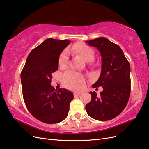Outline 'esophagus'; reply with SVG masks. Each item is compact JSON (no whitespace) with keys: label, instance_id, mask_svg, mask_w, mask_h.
<instances>
[{"label":"esophagus","instance_id":"34e87169","mask_svg":"<svg viewBox=\"0 0 149 149\" xmlns=\"http://www.w3.org/2000/svg\"><path fill=\"white\" fill-rule=\"evenodd\" d=\"M80 94H81V93H74V97H76V96H79Z\"/></svg>","mask_w":149,"mask_h":149}]
</instances>
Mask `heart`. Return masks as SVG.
Returning a JSON list of instances; mask_svg holds the SVG:
<instances>
[{"label":"heart","instance_id":"obj_1","mask_svg":"<svg viewBox=\"0 0 149 149\" xmlns=\"http://www.w3.org/2000/svg\"><path fill=\"white\" fill-rule=\"evenodd\" d=\"M67 52H70L79 56L84 61L91 62L94 58V51L93 49L83 43H76L72 45ZM68 63V57L67 53L64 51L58 58V66L61 68H66ZM64 85L72 90H80L85 85V80L81 75L73 71L66 72L63 76Z\"/></svg>","mask_w":149,"mask_h":149}]
</instances>
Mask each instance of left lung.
Masks as SVG:
<instances>
[{
	"label": "left lung",
	"instance_id": "8db88e82",
	"mask_svg": "<svg viewBox=\"0 0 149 149\" xmlns=\"http://www.w3.org/2000/svg\"><path fill=\"white\" fill-rule=\"evenodd\" d=\"M98 49L102 56V70L93 88L102 86L97 95L90 92L91 101L86 105V113L95 120L105 121L117 117L126 107L130 94V66L118 45L104 37L86 41Z\"/></svg>",
	"mask_w": 149,
	"mask_h": 149
}]
</instances>
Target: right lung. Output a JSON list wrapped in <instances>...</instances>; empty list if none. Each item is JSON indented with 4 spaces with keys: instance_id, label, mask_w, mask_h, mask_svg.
Segmentation results:
<instances>
[{
    "instance_id": "add662e5",
    "label": "right lung",
    "mask_w": 149,
    "mask_h": 149,
    "mask_svg": "<svg viewBox=\"0 0 149 149\" xmlns=\"http://www.w3.org/2000/svg\"><path fill=\"white\" fill-rule=\"evenodd\" d=\"M68 40L48 38L32 49L21 74L26 107L36 119L46 124L64 120L68 115L74 94L65 88L56 91L51 85V74L58 70L61 53Z\"/></svg>"
}]
</instances>
